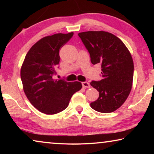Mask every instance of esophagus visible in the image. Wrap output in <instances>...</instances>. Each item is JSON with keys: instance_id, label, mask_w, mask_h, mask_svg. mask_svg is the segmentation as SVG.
<instances>
[{"instance_id": "34e87169", "label": "esophagus", "mask_w": 154, "mask_h": 154, "mask_svg": "<svg viewBox=\"0 0 154 154\" xmlns=\"http://www.w3.org/2000/svg\"><path fill=\"white\" fill-rule=\"evenodd\" d=\"M82 85H83V88H90V85L88 83V82H83V83H82Z\"/></svg>"}]
</instances>
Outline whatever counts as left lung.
Segmentation results:
<instances>
[{
    "label": "left lung",
    "mask_w": 154,
    "mask_h": 154,
    "mask_svg": "<svg viewBox=\"0 0 154 154\" xmlns=\"http://www.w3.org/2000/svg\"><path fill=\"white\" fill-rule=\"evenodd\" d=\"M79 36L89 52L92 64L102 66V79L90 83L100 92L90 106L98 112H113L131 91L134 73L131 54L123 41L111 33L90 31L79 33Z\"/></svg>",
    "instance_id": "left-lung-1"
}]
</instances>
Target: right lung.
<instances>
[{
	"instance_id": "add662e5",
	"label": "right lung",
	"mask_w": 154,
	"mask_h": 154,
	"mask_svg": "<svg viewBox=\"0 0 154 154\" xmlns=\"http://www.w3.org/2000/svg\"><path fill=\"white\" fill-rule=\"evenodd\" d=\"M73 33H56L39 40L27 52L21 68V79L26 97L35 108L45 114H55L68 106L80 82L54 80L60 63V49Z\"/></svg>"
}]
</instances>
